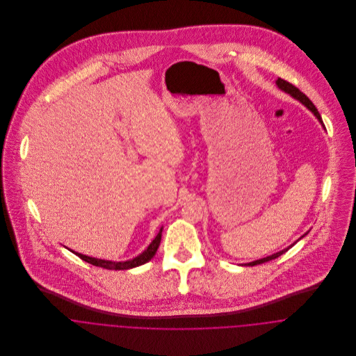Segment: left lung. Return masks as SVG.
Instances as JSON below:
<instances>
[{
  "label": "left lung",
  "mask_w": 356,
  "mask_h": 356,
  "mask_svg": "<svg viewBox=\"0 0 356 356\" xmlns=\"http://www.w3.org/2000/svg\"><path fill=\"white\" fill-rule=\"evenodd\" d=\"M275 85L278 86V89H281L282 92H285V93H288L289 96H292L295 100H298V102H302L303 105H305L307 109H309L312 113H314V116L319 120V123L322 124V127L325 129V126H323V122H322V118H321V115H319V112H318V109L315 108V105L311 102V100L305 96V93H302L298 88H295L292 83H289V82H286V81H284V79H281V78H278L277 81H275ZM308 234V232L305 233L299 240H302L305 236ZM298 240V241H299ZM296 241V243H298ZM296 243H293V244H291L288 248H285V250H282V251H280V252H275V254H270V256H266V257H263V259H257V260H254V261H250V263H245V266H256V264H261V263H266V261H270V260H273V259H275V257H278V256H281V254H285L288 250H291Z\"/></svg>",
  "instance_id": "8db88e82"
}]
</instances>
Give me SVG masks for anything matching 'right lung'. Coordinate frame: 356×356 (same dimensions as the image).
Segmentation results:
<instances>
[{
    "instance_id": "obj_1",
    "label": "right lung",
    "mask_w": 356,
    "mask_h": 356,
    "mask_svg": "<svg viewBox=\"0 0 356 356\" xmlns=\"http://www.w3.org/2000/svg\"><path fill=\"white\" fill-rule=\"evenodd\" d=\"M161 232H163V227H160L157 236L153 238L152 243L148 245V248L130 259V260H124V261H112V260H105V259H97V257H92V256H86V254H79V252H75L72 251L74 254H78L82 260L93 264V266H99L102 268H106V270H129V268H134V267H138L141 264H145L147 261H149L152 259L153 256L156 254V251L160 245V240H161ZM71 251V250H70Z\"/></svg>"
}]
</instances>
